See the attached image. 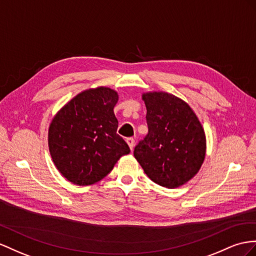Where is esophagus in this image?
I'll list each match as a JSON object with an SVG mask.
<instances>
[{
	"label": "esophagus",
	"mask_w": 256,
	"mask_h": 256,
	"mask_svg": "<svg viewBox=\"0 0 256 256\" xmlns=\"http://www.w3.org/2000/svg\"><path fill=\"white\" fill-rule=\"evenodd\" d=\"M126 142H128V145L130 146V149L133 150L134 144H135V140H134L133 137H128V138H126Z\"/></svg>",
	"instance_id": "1"
}]
</instances>
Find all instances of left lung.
<instances>
[{
	"label": "left lung",
	"mask_w": 256,
	"mask_h": 256,
	"mask_svg": "<svg viewBox=\"0 0 256 256\" xmlns=\"http://www.w3.org/2000/svg\"><path fill=\"white\" fill-rule=\"evenodd\" d=\"M148 134L134 156L148 178L166 188L186 184L199 172L206 140L198 116L187 102L166 92L142 94Z\"/></svg>",
	"instance_id": "1"
}]
</instances>
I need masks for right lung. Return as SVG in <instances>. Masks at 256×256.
Masks as SVG:
<instances>
[{"label":"right lung","mask_w":256,"mask_h":256,"mask_svg":"<svg viewBox=\"0 0 256 256\" xmlns=\"http://www.w3.org/2000/svg\"><path fill=\"white\" fill-rule=\"evenodd\" d=\"M119 100L109 88L81 92L58 111L48 128V148L57 170L72 184L88 186L107 176L128 144L116 134L114 108Z\"/></svg>","instance_id":"right-lung-1"}]
</instances>
